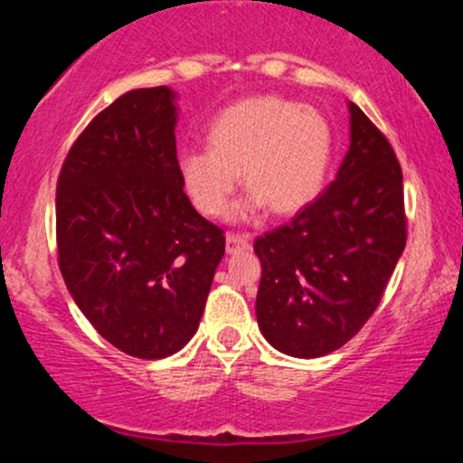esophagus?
<instances>
[{
	"label": "esophagus",
	"instance_id": "esophagus-1",
	"mask_svg": "<svg viewBox=\"0 0 463 463\" xmlns=\"http://www.w3.org/2000/svg\"><path fill=\"white\" fill-rule=\"evenodd\" d=\"M250 246V236L249 233H227L225 236V250L227 255H233V252L244 250Z\"/></svg>",
	"mask_w": 463,
	"mask_h": 463
}]
</instances>
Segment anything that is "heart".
I'll use <instances>...</instances> for the list:
<instances>
[{"instance_id":"heart-1","label":"heart","mask_w":463,"mask_h":463,"mask_svg":"<svg viewBox=\"0 0 463 463\" xmlns=\"http://www.w3.org/2000/svg\"><path fill=\"white\" fill-rule=\"evenodd\" d=\"M333 151V128L318 109L257 97L219 113L208 128V149L179 156V176L204 217L227 211L238 175L249 194L232 208L233 221L257 219L268 206L293 214L322 192Z\"/></svg>"}]
</instances>
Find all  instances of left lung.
<instances>
[{
	"instance_id": "obj_1",
	"label": "left lung",
	"mask_w": 463,
	"mask_h": 463,
	"mask_svg": "<svg viewBox=\"0 0 463 463\" xmlns=\"http://www.w3.org/2000/svg\"><path fill=\"white\" fill-rule=\"evenodd\" d=\"M337 176L288 225L255 240L257 322L278 352L320 358L356 335L407 242L402 170L358 105Z\"/></svg>"
}]
</instances>
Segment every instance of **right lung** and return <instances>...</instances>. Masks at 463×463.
<instances>
[{"instance_id":"add662e5","label":"right lung","mask_w":463,"mask_h":463,"mask_svg":"<svg viewBox=\"0 0 463 463\" xmlns=\"http://www.w3.org/2000/svg\"><path fill=\"white\" fill-rule=\"evenodd\" d=\"M176 92L130 90L88 124L56 185L59 268L100 337L135 358L179 352L204 314L225 236L183 192Z\"/></svg>"}]
</instances>
